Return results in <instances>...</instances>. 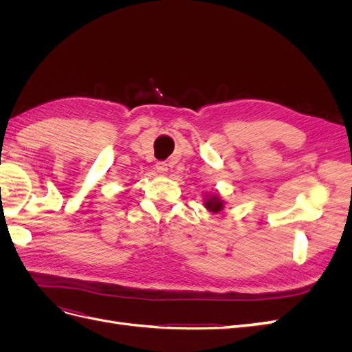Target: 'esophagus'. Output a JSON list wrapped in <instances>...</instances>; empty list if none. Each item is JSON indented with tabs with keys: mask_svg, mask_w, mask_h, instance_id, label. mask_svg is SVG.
<instances>
[{
	"mask_svg": "<svg viewBox=\"0 0 352 352\" xmlns=\"http://www.w3.org/2000/svg\"><path fill=\"white\" fill-rule=\"evenodd\" d=\"M155 170H157V172H158L160 175H166V173H167V170H168L167 163H164V162H158V163L155 164Z\"/></svg>",
	"mask_w": 352,
	"mask_h": 352,
	"instance_id": "obj_1",
	"label": "esophagus"
}]
</instances>
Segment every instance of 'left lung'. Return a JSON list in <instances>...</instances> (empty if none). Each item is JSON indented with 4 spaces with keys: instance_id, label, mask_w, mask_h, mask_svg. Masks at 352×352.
Instances as JSON below:
<instances>
[{
    "instance_id": "1",
    "label": "left lung",
    "mask_w": 352,
    "mask_h": 352,
    "mask_svg": "<svg viewBox=\"0 0 352 352\" xmlns=\"http://www.w3.org/2000/svg\"><path fill=\"white\" fill-rule=\"evenodd\" d=\"M204 207L212 212V214H217L223 208H225V201H223L219 195L214 194H206V199H204Z\"/></svg>"
}]
</instances>
